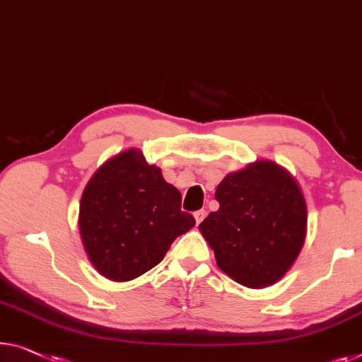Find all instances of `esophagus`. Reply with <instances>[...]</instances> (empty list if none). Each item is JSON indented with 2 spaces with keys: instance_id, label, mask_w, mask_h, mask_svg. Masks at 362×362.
Wrapping results in <instances>:
<instances>
[{
  "instance_id": "1",
  "label": "esophagus",
  "mask_w": 362,
  "mask_h": 362,
  "mask_svg": "<svg viewBox=\"0 0 362 362\" xmlns=\"http://www.w3.org/2000/svg\"><path fill=\"white\" fill-rule=\"evenodd\" d=\"M193 216H195L197 224H199L204 219V216H206V211H204V209H198V211H195V214H193Z\"/></svg>"
}]
</instances>
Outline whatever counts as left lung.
Instances as JSON below:
<instances>
[{
  "mask_svg": "<svg viewBox=\"0 0 362 362\" xmlns=\"http://www.w3.org/2000/svg\"><path fill=\"white\" fill-rule=\"evenodd\" d=\"M214 197L219 209L199 230L218 267L247 288L279 281L307 233V204L294 177L272 160H255L226 175Z\"/></svg>",
  "mask_w": 362,
  "mask_h": 362,
  "instance_id": "8db88e82",
  "label": "left lung"
}]
</instances>
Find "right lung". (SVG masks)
Wrapping results in <instances>:
<instances>
[{
  "label": "right lung",
  "instance_id": "obj_1",
  "mask_svg": "<svg viewBox=\"0 0 362 362\" xmlns=\"http://www.w3.org/2000/svg\"><path fill=\"white\" fill-rule=\"evenodd\" d=\"M182 197L139 149L102 164L79 203V233L90 263L112 281H129L163 260L172 242L195 226Z\"/></svg>",
  "mask_w": 362,
  "mask_h": 362
}]
</instances>
